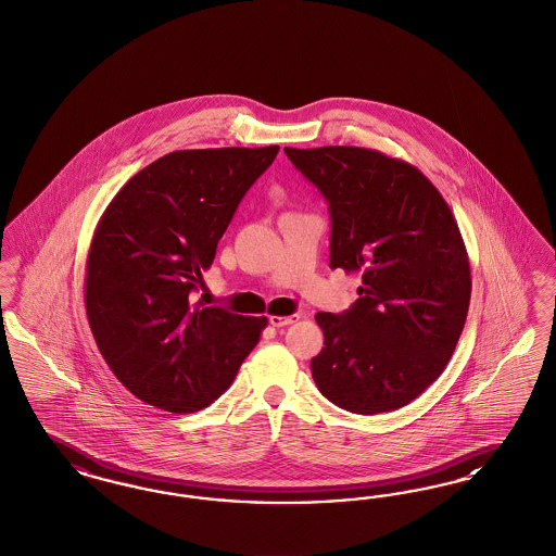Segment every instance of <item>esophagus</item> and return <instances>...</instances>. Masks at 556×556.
<instances>
[{"instance_id":"obj_1","label":"esophagus","mask_w":556,"mask_h":556,"mask_svg":"<svg viewBox=\"0 0 556 556\" xmlns=\"http://www.w3.org/2000/svg\"><path fill=\"white\" fill-rule=\"evenodd\" d=\"M298 318H300V314H291V316H270V318H268V323H270L273 327L281 329V327H288L291 323H295Z\"/></svg>"}]
</instances>
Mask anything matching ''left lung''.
Here are the masks:
<instances>
[{
  "mask_svg": "<svg viewBox=\"0 0 556 556\" xmlns=\"http://www.w3.org/2000/svg\"><path fill=\"white\" fill-rule=\"evenodd\" d=\"M329 202L331 268L359 273L343 314L318 312V391L354 414L393 412L443 375L466 325V244L441 192L401 159L359 147L291 149Z\"/></svg>",
  "mask_w": 556,
  "mask_h": 556,
  "instance_id": "8db88e82",
  "label": "left lung"
}]
</instances>
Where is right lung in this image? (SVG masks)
Listing matches in <instances>:
<instances>
[{
  "label": "right lung",
  "mask_w": 556,
  "mask_h": 556,
  "mask_svg": "<svg viewBox=\"0 0 556 556\" xmlns=\"http://www.w3.org/2000/svg\"><path fill=\"white\" fill-rule=\"evenodd\" d=\"M279 147L174 151L140 169L97 223L85 279L90 331L138 400L192 414L223 395L265 316L192 304L217 244Z\"/></svg>",
  "instance_id": "right-lung-1"
}]
</instances>
